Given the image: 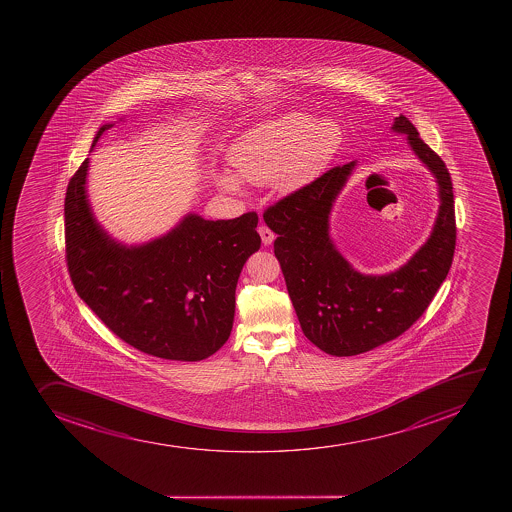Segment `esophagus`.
Returning <instances> with one entry per match:
<instances>
[{
  "label": "esophagus",
  "mask_w": 512,
  "mask_h": 512,
  "mask_svg": "<svg viewBox=\"0 0 512 512\" xmlns=\"http://www.w3.org/2000/svg\"><path fill=\"white\" fill-rule=\"evenodd\" d=\"M260 237H262V243L264 245H272L275 240V233L270 230L269 227H265V225H260L259 227Z\"/></svg>",
  "instance_id": "obj_1"
}]
</instances>
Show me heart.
Segmentation results:
<instances>
[{
    "instance_id": "1",
    "label": "heart",
    "mask_w": 512,
    "mask_h": 512,
    "mask_svg": "<svg viewBox=\"0 0 512 512\" xmlns=\"http://www.w3.org/2000/svg\"><path fill=\"white\" fill-rule=\"evenodd\" d=\"M344 133L330 117L282 113L247 128L227 152L230 170H215L213 180L225 192H243V182L269 185L282 193L309 187L339 153Z\"/></svg>"
}]
</instances>
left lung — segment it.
<instances>
[{"instance_id":"1","label":"left lung","mask_w":512,"mask_h":512,"mask_svg":"<svg viewBox=\"0 0 512 512\" xmlns=\"http://www.w3.org/2000/svg\"><path fill=\"white\" fill-rule=\"evenodd\" d=\"M392 132L436 178L439 210L431 235L399 269L362 274L330 237V213L357 162L335 167L264 213L275 257L305 337L335 357L364 354L404 334L446 280L456 248V217L446 163L419 138L404 115Z\"/></svg>"}]
</instances>
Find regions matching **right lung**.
I'll return each mask as SVG.
<instances>
[{
    "instance_id": "obj_1",
    "label": "right lung",
    "mask_w": 512,
    "mask_h": 512,
    "mask_svg": "<svg viewBox=\"0 0 512 512\" xmlns=\"http://www.w3.org/2000/svg\"><path fill=\"white\" fill-rule=\"evenodd\" d=\"M115 125L100 127L90 153ZM88 170L90 158L65 198L66 262L76 294L145 354L183 362L215 354L232 332L240 272L260 248L257 213L207 220L188 212L160 237L128 245L95 217Z\"/></svg>"
}]
</instances>
